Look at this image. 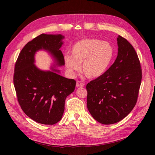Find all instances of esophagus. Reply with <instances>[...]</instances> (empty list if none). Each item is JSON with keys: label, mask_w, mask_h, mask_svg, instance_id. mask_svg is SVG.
I'll return each mask as SVG.
<instances>
[{"label": "esophagus", "mask_w": 155, "mask_h": 155, "mask_svg": "<svg viewBox=\"0 0 155 155\" xmlns=\"http://www.w3.org/2000/svg\"><path fill=\"white\" fill-rule=\"evenodd\" d=\"M76 86H77V87H82L84 86V84L83 83V82H81L80 81H77Z\"/></svg>", "instance_id": "obj_1"}]
</instances>
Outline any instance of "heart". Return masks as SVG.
<instances>
[{"mask_svg":"<svg viewBox=\"0 0 155 155\" xmlns=\"http://www.w3.org/2000/svg\"><path fill=\"white\" fill-rule=\"evenodd\" d=\"M114 48L109 42L87 38L72 46L71 55L64 57V63L71 72L82 71L88 78H98L109 68L114 57Z\"/></svg>","mask_w":155,"mask_h":155,"instance_id":"heart-1","label":"heart"}]
</instances>
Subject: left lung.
I'll use <instances>...</instances> for the list:
<instances>
[{
    "label": "left lung",
    "instance_id": "obj_1",
    "mask_svg": "<svg viewBox=\"0 0 155 155\" xmlns=\"http://www.w3.org/2000/svg\"><path fill=\"white\" fill-rule=\"evenodd\" d=\"M118 55L104 73L87 85V108L98 123L112 124L123 120L137 103L142 69L134 48L117 38Z\"/></svg>",
    "mask_w": 155,
    "mask_h": 155
}]
</instances>
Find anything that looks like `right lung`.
Here are the masks:
<instances>
[{
	"mask_svg": "<svg viewBox=\"0 0 155 155\" xmlns=\"http://www.w3.org/2000/svg\"><path fill=\"white\" fill-rule=\"evenodd\" d=\"M63 38L61 35L41 34L23 47L15 63L13 83L18 103L28 117L41 124H54L61 120L66 98L76 86L74 79L62 77L58 70L43 71L34 64L36 52L44 49L58 65H64L60 50Z\"/></svg>",
	"mask_w": 155,
	"mask_h": 155,
	"instance_id": "obj_1",
	"label": "right lung"
}]
</instances>
